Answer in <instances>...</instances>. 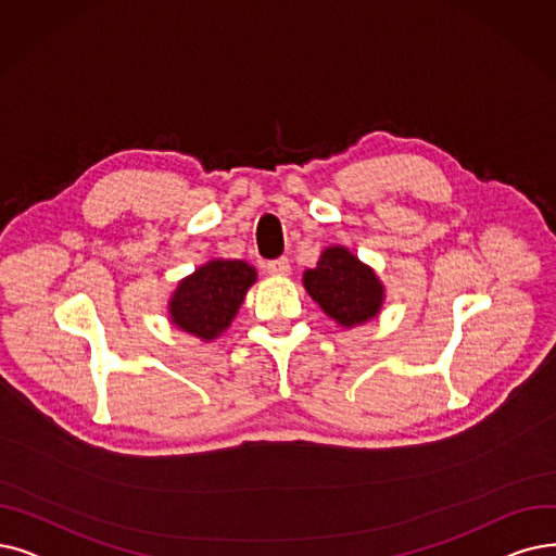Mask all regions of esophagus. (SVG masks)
<instances>
[{"mask_svg": "<svg viewBox=\"0 0 556 556\" xmlns=\"http://www.w3.org/2000/svg\"><path fill=\"white\" fill-rule=\"evenodd\" d=\"M266 271H269L271 276H290V271H292L290 260H287V257H278V260L266 262Z\"/></svg>", "mask_w": 556, "mask_h": 556, "instance_id": "obj_1", "label": "esophagus"}]
</instances>
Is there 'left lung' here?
<instances>
[{
	"label": "left lung",
	"instance_id": "1",
	"mask_svg": "<svg viewBox=\"0 0 556 556\" xmlns=\"http://www.w3.org/2000/svg\"><path fill=\"white\" fill-rule=\"evenodd\" d=\"M303 287L324 315L342 328L376 319L386 303L383 280L342 243H330L321 251L317 266L303 271Z\"/></svg>",
	"mask_w": 556,
	"mask_h": 556
}]
</instances>
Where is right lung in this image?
<instances>
[{
	"instance_id": "obj_1",
	"label": "right lung",
	"mask_w": 556,
	"mask_h": 556,
	"mask_svg": "<svg viewBox=\"0 0 556 556\" xmlns=\"http://www.w3.org/2000/svg\"><path fill=\"white\" fill-rule=\"evenodd\" d=\"M255 280L257 269L247 260L212 257L177 282L166 303L168 321L195 340L214 342L232 326Z\"/></svg>"
}]
</instances>
